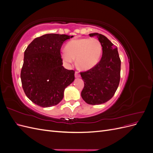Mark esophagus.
<instances>
[{"label":"esophagus","instance_id":"1","mask_svg":"<svg viewBox=\"0 0 153 153\" xmlns=\"http://www.w3.org/2000/svg\"><path fill=\"white\" fill-rule=\"evenodd\" d=\"M75 76L76 78H79L80 76V75L79 73H78V71H75Z\"/></svg>","mask_w":153,"mask_h":153}]
</instances>
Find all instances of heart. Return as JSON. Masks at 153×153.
<instances>
[{"label": "heart", "instance_id": "heart-1", "mask_svg": "<svg viewBox=\"0 0 153 153\" xmlns=\"http://www.w3.org/2000/svg\"><path fill=\"white\" fill-rule=\"evenodd\" d=\"M62 52L61 58L66 64H71L76 59V65L83 70H89L100 61L102 45L96 38H80L69 41Z\"/></svg>", "mask_w": 153, "mask_h": 153}]
</instances>
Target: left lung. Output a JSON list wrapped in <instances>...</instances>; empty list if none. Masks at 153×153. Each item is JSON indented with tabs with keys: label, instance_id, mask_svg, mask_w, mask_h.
I'll list each match as a JSON object with an SVG mask.
<instances>
[{
	"label": "left lung",
	"instance_id": "obj_1",
	"mask_svg": "<svg viewBox=\"0 0 153 153\" xmlns=\"http://www.w3.org/2000/svg\"><path fill=\"white\" fill-rule=\"evenodd\" d=\"M96 36L102 45L103 54L100 62L92 68L80 72L84 87L81 96L89 105H100L110 100L117 91L121 78V59L117 48L105 36Z\"/></svg>",
	"mask_w": 153,
	"mask_h": 153
}]
</instances>
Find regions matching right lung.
<instances>
[{
  "label": "right lung",
  "instance_id": "add662e5",
  "mask_svg": "<svg viewBox=\"0 0 153 153\" xmlns=\"http://www.w3.org/2000/svg\"><path fill=\"white\" fill-rule=\"evenodd\" d=\"M66 34H47L35 38L24 52L21 81L25 94L41 107L57 105L65 88L75 80V71L62 66L61 48Z\"/></svg>",
  "mask_w": 153,
  "mask_h": 153
}]
</instances>
